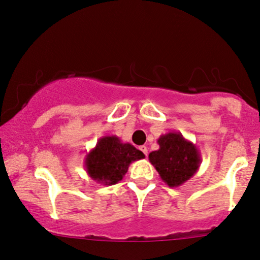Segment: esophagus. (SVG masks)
Returning <instances> with one entry per match:
<instances>
[{
  "instance_id": "34e87169",
  "label": "esophagus",
  "mask_w": 260,
  "mask_h": 260,
  "mask_svg": "<svg viewBox=\"0 0 260 260\" xmlns=\"http://www.w3.org/2000/svg\"><path fill=\"white\" fill-rule=\"evenodd\" d=\"M140 150H141L142 152H143V154H144L145 156H148V148L145 147V145H141Z\"/></svg>"
}]
</instances>
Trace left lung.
I'll list each match as a JSON object with an SVG mask.
<instances>
[{"label":"left lung","instance_id":"left-lung-1","mask_svg":"<svg viewBox=\"0 0 260 260\" xmlns=\"http://www.w3.org/2000/svg\"><path fill=\"white\" fill-rule=\"evenodd\" d=\"M158 150L149 154V161L169 187H179L199 170L201 156L197 145L186 140L181 133L161 135Z\"/></svg>","mask_w":260,"mask_h":260}]
</instances>
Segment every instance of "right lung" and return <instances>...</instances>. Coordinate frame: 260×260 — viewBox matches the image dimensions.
<instances>
[{
	"mask_svg": "<svg viewBox=\"0 0 260 260\" xmlns=\"http://www.w3.org/2000/svg\"><path fill=\"white\" fill-rule=\"evenodd\" d=\"M145 156L130 143H123L117 136L99 138L95 147L85 157L87 175L98 183L111 186L123 180L134 161Z\"/></svg>",
	"mask_w": 260,
	"mask_h": 260,
	"instance_id": "obj_1",
	"label": "right lung"
}]
</instances>
